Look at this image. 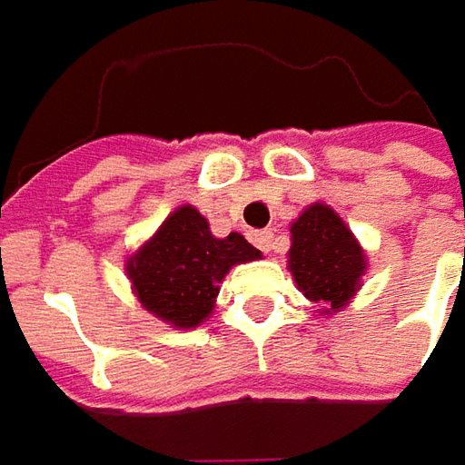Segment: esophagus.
<instances>
[{
    "mask_svg": "<svg viewBox=\"0 0 465 465\" xmlns=\"http://www.w3.org/2000/svg\"><path fill=\"white\" fill-rule=\"evenodd\" d=\"M251 241L256 248H261L263 253H269L272 248H274V232L272 230H256V232H251Z\"/></svg>",
    "mask_w": 465,
    "mask_h": 465,
    "instance_id": "esophagus-1",
    "label": "esophagus"
}]
</instances>
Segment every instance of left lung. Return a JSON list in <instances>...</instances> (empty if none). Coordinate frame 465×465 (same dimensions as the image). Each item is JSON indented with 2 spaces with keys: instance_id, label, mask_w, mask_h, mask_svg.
<instances>
[{
  "instance_id": "8db88e82",
  "label": "left lung",
  "mask_w": 465,
  "mask_h": 465,
  "mask_svg": "<svg viewBox=\"0 0 465 465\" xmlns=\"http://www.w3.org/2000/svg\"><path fill=\"white\" fill-rule=\"evenodd\" d=\"M290 272L302 295L336 311L360 287L365 256L333 209L312 204L292 224Z\"/></svg>"
}]
</instances>
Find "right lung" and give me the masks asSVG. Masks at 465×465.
<instances>
[{"instance_id":"obj_1","label":"right lung","mask_w":465,"mask_h":465,"mask_svg":"<svg viewBox=\"0 0 465 465\" xmlns=\"http://www.w3.org/2000/svg\"><path fill=\"white\" fill-rule=\"evenodd\" d=\"M253 259H259V251L242 235L214 238L193 206H181L129 259L126 272L147 311L178 329H191L212 312L217 284L230 266Z\"/></svg>"}]
</instances>
